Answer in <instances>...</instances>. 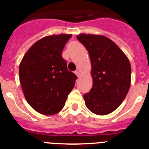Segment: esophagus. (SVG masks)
Instances as JSON below:
<instances>
[{
	"mask_svg": "<svg viewBox=\"0 0 149 149\" xmlns=\"http://www.w3.org/2000/svg\"><path fill=\"white\" fill-rule=\"evenodd\" d=\"M74 74H75L77 77H80V75H81V73H80V72H79L78 70H76L75 72H74Z\"/></svg>",
	"mask_w": 149,
	"mask_h": 149,
	"instance_id": "obj_1",
	"label": "esophagus"
}]
</instances>
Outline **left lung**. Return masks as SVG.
I'll list each match as a JSON object with an SVG mask.
<instances>
[{
    "mask_svg": "<svg viewBox=\"0 0 149 149\" xmlns=\"http://www.w3.org/2000/svg\"><path fill=\"white\" fill-rule=\"evenodd\" d=\"M77 39L87 49L91 60L93 87L84 95L92 113L107 115L116 110L131 86L128 58L115 42L104 36L81 33Z\"/></svg>",
    "mask_w": 149,
    "mask_h": 149,
    "instance_id": "obj_1",
    "label": "left lung"
}]
</instances>
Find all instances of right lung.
Instances as JSON below:
<instances>
[{
  "instance_id": "1",
  "label": "right lung",
  "mask_w": 149,
  "mask_h": 149,
  "mask_svg": "<svg viewBox=\"0 0 149 149\" xmlns=\"http://www.w3.org/2000/svg\"><path fill=\"white\" fill-rule=\"evenodd\" d=\"M72 34L45 36L34 43L19 65L24 95L33 109L43 115L57 113L65 105L77 76L62 57Z\"/></svg>"
}]
</instances>
